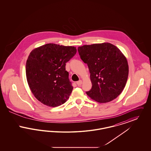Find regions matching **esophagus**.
I'll return each instance as SVG.
<instances>
[{"instance_id": "1", "label": "esophagus", "mask_w": 151, "mask_h": 151, "mask_svg": "<svg viewBox=\"0 0 151 151\" xmlns=\"http://www.w3.org/2000/svg\"><path fill=\"white\" fill-rule=\"evenodd\" d=\"M82 83H83V81H82V80H79L78 81H77L76 82V84H77V85L78 86H80L81 84H82Z\"/></svg>"}]
</instances>
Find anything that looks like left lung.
Returning <instances> with one entry per match:
<instances>
[{"instance_id":"1","label":"left lung","mask_w":151,"mask_h":151,"mask_svg":"<svg viewBox=\"0 0 151 151\" xmlns=\"http://www.w3.org/2000/svg\"><path fill=\"white\" fill-rule=\"evenodd\" d=\"M78 50L91 73L92 86L86 94L100 103L114 100L122 93L129 75L128 62L122 51L108 42L86 45Z\"/></svg>"}]
</instances>
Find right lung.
I'll return each instance as SVG.
<instances>
[{"label": "right lung", "instance_id": "right-lung-1", "mask_svg": "<svg viewBox=\"0 0 151 151\" xmlns=\"http://www.w3.org/2000/svg\"><path fill=\"white\" fill-rule=\"evenodd\" d=\"M74 46L47 43L33 49L26 63L29 88L36 99L50 107L65 102L73 86L65 71V63L76 53Z\"/></svg>", "mask_w": 151, "mask_h": 151}]
</instances>
